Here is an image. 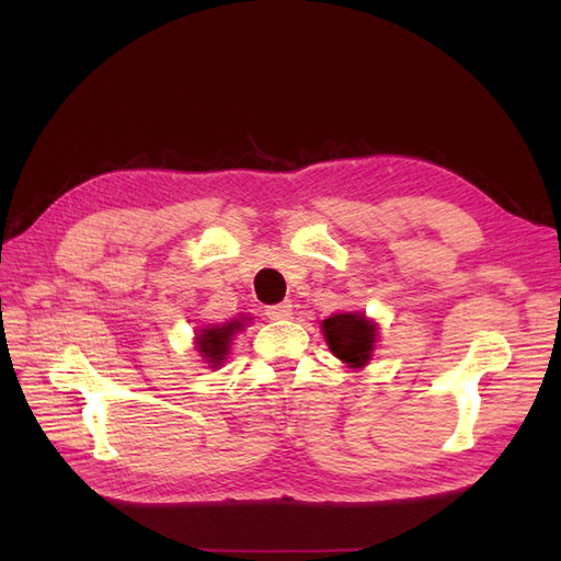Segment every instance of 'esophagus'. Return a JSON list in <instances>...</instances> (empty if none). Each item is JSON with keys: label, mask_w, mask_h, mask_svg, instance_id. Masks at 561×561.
<instances>
[{"label": "esophagus", "mask_w": 561, "mask_h": 561, "mask_svg": "<svg viewBox=\"0 0 561 561\" xmlns=\"http://www.w3.org/2000/svg\"><path fill=\"white\" fill-rule=\"evenodd\" d=\"M290 316H293V304L290 301L271 304V307H266V318H271V320H287Z\"/></svg>", "instance_id": "esophagus-1"}]
</instances>
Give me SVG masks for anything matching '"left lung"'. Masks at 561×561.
<instances>
[{
  "label": "left lung",
  "mask_w": 561,
  "mask_h": 561,
  "mask_svg": "<svg viewBox=\"0 0 561 561\" xmlns=\"http://www.w3.org/2000/svg\"><path fill=\"white\" fill-rule=\"evenodd\" d=\"M322 334L334 358L346 363V367H365L377 344V322L365 318V313H336L322 320Z\"/></svg>",
  "instance_id": "obj_1"
}]
</instances>
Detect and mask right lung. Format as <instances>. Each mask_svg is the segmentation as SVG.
<instances>
[{
	"label": "right lung",
	"instance_id": "obj_1",
	"mask_svg": "<svg viewBox=\"0 0 561 561\" xmlns=\"http://www.w3.org/2000/svg\"><path fill=\"white\" fill-rule=\"evenodd\" d=\"M243 330V318H236L229 322H222V325H210V328H201L196 332V351L201 353V358L206 360L210 367H219L229 355L231 339L236 332Z\"/></svg>",
	"mask_w": 561,
	"mask_h": 561
}]
</instances>
